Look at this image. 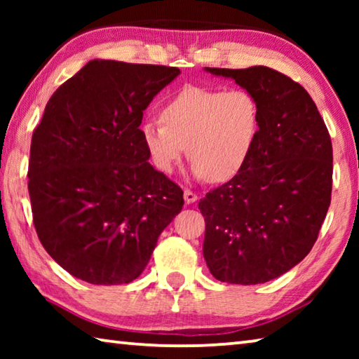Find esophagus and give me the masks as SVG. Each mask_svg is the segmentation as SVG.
<instances>
[{
  "label": "esophagus",
  "instance_id": "esophagus-1",
  "mask_svg": "<svg viewBox=\"0 0 359 359\" xmlns=\"http://www.w3.org/2000/svg\"><path fill=\"white\" fill-rule=\"evenodd\" d=\"M184 199H185L187 204H193V203L198 201V194L191 191V190H185L184 191Z\"/></svg>",
  "mask_w": 359,
  "mask_h": 359
}]
</instances>
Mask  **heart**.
<instances>
[{
	"mask_svg": "<svg viewBox=\"0 0 359 359\" xmlns=\"http://www.w3.org/2000/svg\"><path fill=\"white\" fill-rule=\"evenodd\" d=\"M259 120L258 100L245 88L187 87L161 109L163 123H142L141 139L161 172H172L187 149L193 172L220 184L244 168Z\"/></svg>",
	"mask_w": 359,
	"mask_h": 359,
	"instance_id": "obj_1",
	"label": "heart"
}]
</instances>
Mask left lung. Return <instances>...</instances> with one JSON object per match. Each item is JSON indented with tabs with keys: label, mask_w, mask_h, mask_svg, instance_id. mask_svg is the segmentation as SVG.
Listing matches in <instances>:
<instances>
[{
	"label": "left lung",
	"mask_w": 359,
	"mask_h": 359,
	"mask_svg": "<svg viewBox=\"0 0 359 359\" xmlns=\"http://www.w3.org/2000/svg\"><path fill=\"white\" fill-rule=\"evenodd\" d=\"M258 100L259 133L244 168L199 201L203 253L217 280L257 285L307 257L331 204L332 144L306 88L267 66L205 68Z\"/></svg>",
	"instance_id": "1"
}]
</instances>
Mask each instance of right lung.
Instances as JSON below:
<instances>
[{
  "instance_id": "obj_1",
  "label": "right lung",
  "mask_w": 359,
  "mask_h": 359,
  "mask_svg": "<svg viewBox=\"0 0 359 359\" xmlns=\"http://www.w3.org/2000/svg\"><path fill=\"white\" fill-rule=\"evenodd\" d=\"M179 68L92 60L48 100L32 137L28 193L42 247L93 285L130 283L184 205L149 163L144 111Z\"/></svg>"
}]
</instances>
